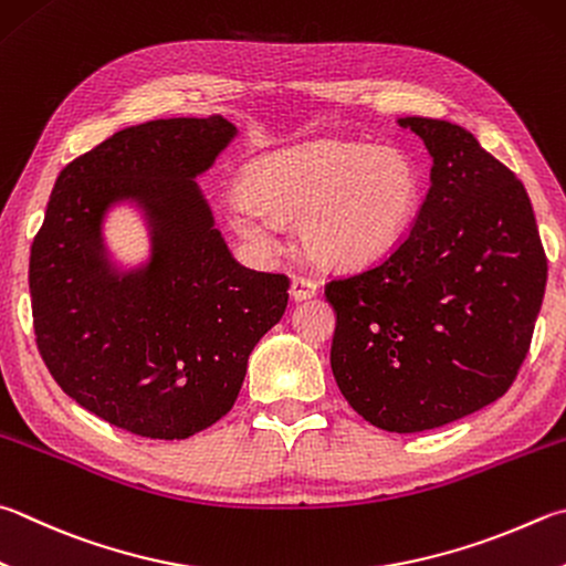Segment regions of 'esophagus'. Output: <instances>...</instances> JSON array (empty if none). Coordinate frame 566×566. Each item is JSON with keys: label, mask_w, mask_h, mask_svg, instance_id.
<instances>
[{"label": "esophagus", "mask_w": 566, "mask_h": 566, "mask_svg": "<svg viewBox=\"0 0 566 566\" xmlns=\"http://www.w3.org/2000/svg\"><path fill=\"white\" fill-rule=\"evenodd\" d=\"M316 292H318V284L314 280H310V276H294V280H292L290 294H292L294 302L312 300V296H316Z\"/></svg>", "instance_id": "obj_1"}]
</instances>
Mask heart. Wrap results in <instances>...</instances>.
<instances>
[{"label": "heart", "instance_id": "b5f03b06", "mask_svg": "<svg viewBox=\"0 0 566 566\" xmlns=\"http://www.w3.org/2000/svg\"><path fill=\"white\" fill-rule=\"evenodd\" d=\"M230 222L254 250L276 244L274 222L294 220L312 262L348 270L388 254L413 228L423 182L413 158L394 146L314 140L256 158Z\"/></svg>", "mask_w": 566, "mask_h": 566}]
</instances>
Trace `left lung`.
<instances>
[{
	"label": "left lung",
	"mask_w": 566,
	"mask_h": 566,
	"mask_svg": "<svg viewBox=\"0 0 566 566\" xmlns=\"http://www.w3.org/2000/svg\"><path fill=\"white\" fill-rule=\"evenodd\" d=\"M433 158L410 232L374 266L336 276L332 371L358 416L418 433L507 394L530 352L544 254L525 185L470 130L398 118Z\"/></svg>",
	"instance_id": "obj_1"
}]
</instances>
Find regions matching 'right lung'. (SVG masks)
I'll return each instance as SVG.
<instances>
[{
  "mask_svg": "<svg viewBox=\"0 0 566 566\" xmlns=\"http://www.w3.org/2000/svg\"><path fill=\"white\" fill-rule=\"evenodd\" d=\"M238 128L222 116L113 133L59 172L29 256L39 354L66 396L106 423L182 440L228 413L256 342L280 322L290 276L254 272L214 230L195 178ZM136 201L151 260L118 273L99 224Z\"/></svg>",
  "mask_w": 566,
  "mask_h": 566,
  "instance_id": "1",
  "label": "right lung"
}]
</instances>
